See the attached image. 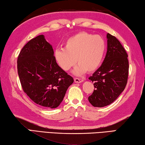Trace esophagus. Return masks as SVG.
I'll list each match as a JSON object with an SVG mask.
<instances>
[{"instance_id":"esophagus-1","label":"esophagus","mask_w":145,"mask_h":145,"mask_svg":"<svg viewBox=\"0 0 145 145\" xmlns=\"http://www.w3.org/2000/svg\"><path fill=\"white\" fill-rule=\"evenodd\" d=\"M74 82L76 83V84H80V83L84 82V80L80 79V78H74Z\"/></svg>"}]
</instances>
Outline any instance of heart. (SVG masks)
Segmentation results:
<instances>
[{
	"mask_svg": "<svg viewBox=\"0 0 145 145\" xmlns=\"http://www.w3.org/2000/svg\"><path fill=\"white\" fill-rule=\"evenodd\" d=\"M106 51L103 38L86 32L76 33L66 40L64 48L55 49L54 59L59 67L67 71L76 63L79 64L73 71L74 74L82 75L87 71L94 72L103 61Z\"/></svg>",
	"mask_w": 145,
	"mask_h": 145,
	"instance_id": "b5f03b06",
	"label": "heart"
}]
</instances>
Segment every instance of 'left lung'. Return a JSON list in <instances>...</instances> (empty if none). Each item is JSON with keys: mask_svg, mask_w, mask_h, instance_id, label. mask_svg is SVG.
Returning a JSON list of instances; mask_svg holds the SVG:
<instances>
[{"mask_svg": "<svg viewBox=\"0 0 145 145\" xmlns=\"http://www.w3.org/2000/svg\"><path fill=\"white\" fill-rule=\"evenodd\" d=\"M105 58L89 79L95 90L88 99L95 107H103L113 103L124 91L129 75L128 55L119 40L107 33Z\"/></svg>", "mask_w": 145, "mask_h": 145, "instance_id": "obj_1", "label": "left lung"}]
</instances>
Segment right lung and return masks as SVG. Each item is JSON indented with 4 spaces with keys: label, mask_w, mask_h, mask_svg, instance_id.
Masks as SVG:
<instances>
[{
    "label": "right lung",
    "mask_w": 145,
    "mask_h": 145,
    "mask_svg": "<svg viewBox=\"0 0 145 145\" xmlns=\"http://www.w3.org/2000/svg\"><path fill=\"white\" fill-rule=\"evenodd\" d=\"M22 87L33 101L46 108L58 107L72 77L59 67L51 45L41 35L27 42L17 60Z\"/></svg>",
    "instance_id": "1"
}]
</instances>
